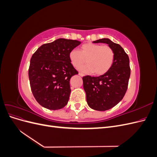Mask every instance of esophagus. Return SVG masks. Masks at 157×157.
Wrapping results in <instances>:
<instances>
[{
  "label": "esophagus",
  "instance_id": "34e87169",
  "mask_svg": "<svg viewBox=\"0 0 157 157\" xmlns=\"http://www.w3.org/2000/svg\"><path fill=\"white\" fill-rule=\"evenodd\" d=\"M78 75L80 76V77H84V75L82 74V73H79Z\"/></svg>",
  "mask_w": 157,
  "mask_h": 157
}]
</instances>
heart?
<instances>
[{
    "mask_svg": "<svg viewBox=\"0 0 157 157\" xmlns=\"http://www.w3.org/2000/svg\"><path fill=\"white\" fill-rule=\"evenodd\" d=\"M71 63L75 68H78L85 63L87 65L79 70L84 73H93L96 75H102L111 69L113 64L115 54L107 45L86 43L83 44L80 51L74 49L69 54Z\"/></svg>",
    "mask_w": 157,
    "mask_h": 157,
    "instance_id": "b5f03b06",
    "label": "heart"
}]
</instances>
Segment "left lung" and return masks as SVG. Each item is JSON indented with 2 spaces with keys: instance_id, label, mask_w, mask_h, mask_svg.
Listing matches in <instances>:
<instances>
[{
  "instance_id": "8db88e82",
  "label": "left lung",
  "mask_w": 157,
  "mask_h": 157,
  "mask_svg": "<svg viewBox=\"0 0 157 157\" xmlns=\"http://www.w3.org/2000/svg\"><path fill=\"white\" fill-rule=\"evenodd\" d=\"M94 43H105L114 51L115 58L111 69L98 77H82L83 87L88 106L99 111L115 107L124 96L130 76V60L122 47L109 39H101Z\"/></svg>"
}]
</instances>
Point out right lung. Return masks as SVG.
<instances>
[{"instance_id":"right-lung-1","label":"right lung","mask_w":157,"mask_h":157,"mask_svg":"<svg viewBox=\"0 0 157 157\" xmlns=\"http://www.w3.org/2000/svg\"><path fill=\"white\" fill-rule=\"evenodd\" d=\"M81 42L58 39L42 44L32 56L29 78L32 93L41 106L58 110L67 105L71 93L70 79L78 72L69 54Z\"/></svg>"}]
</instances>
